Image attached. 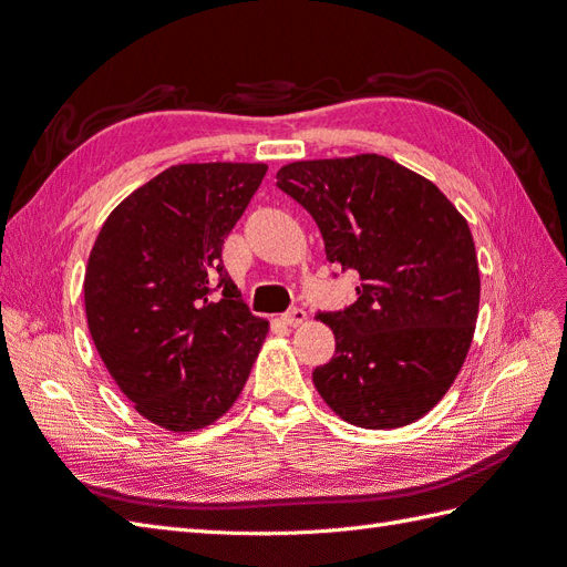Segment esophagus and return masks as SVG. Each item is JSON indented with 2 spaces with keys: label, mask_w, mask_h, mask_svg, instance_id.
Returning a JSON list of instances; mask_svg holds the SVG:
<instances>
[{
  "label": "esophagus",
  "mask_w": 567,
  "mask_h": 567,
  "mask_svg": "<svg viewBox=\"0 0 567 567\" xmlns=\"http://www.w3.org/2000/svg\"><path fill=\"white\" fill-rule=\"evenodd\" d=\"M305 319H307V315H305V310H300V307H293V310H288V312L281 317V321H284L286 326H300Z\"/></svg>",
  "instance_id": "34e87169"
}]
</instances>
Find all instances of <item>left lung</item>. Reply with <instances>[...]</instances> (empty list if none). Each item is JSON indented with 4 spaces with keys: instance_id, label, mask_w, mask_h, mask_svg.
Returning a JSON list of instances; mask_svg holds the SVG:
<instances>
[{
    "instance_id": "left-lung-1",
    "label": "left lung",
    "mask_w": 567,
    "mask_h": 567,
    "mask_svg": "<svg viewBox=\"0 0 567 567\" xmlns=\"http://www.w3.org/2000/svg\"><path fill=\"white\" fill-rule=\"evenodd\" d=\"M277 186L317 221L326 260L362 279L350 307L319 312L336 336L331 362L312 371L323 402L371 431L425 416L473 340L480 271L468 221L433 182L375 153L290 163Z\"/></svg>"
}]
</instances>
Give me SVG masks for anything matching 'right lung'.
Returning <instances> with one entry per match:
<instances>
[{
	"mask_svg": "<svg viewBox=\"0 0 567 567\" xmlns=\"http://www.w3.org/2000/svg\"><path fill=\"white\" fill-rule=\"evenodd\" d=\"M262 163L175 165L109 215L84 271L94 346L151 423L188 433L241 394L267 336L221 265Z\"/></svg>",
	"mask_w": 567,
	"mask_h": 567,
	"instance_id": "1",
	"label": "right lung"
}]
</instances>
